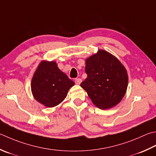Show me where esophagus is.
<instances>
[{"instance_id": "esophagus-1", "label": "esophagus", "mask_w": 156, "mask_h": 156, "mask_svg": "<svg viewBox=\"0 0 156 156\" xmlns=\"http://www.w3.org/2000/svg\"><path fill=\"white\" fill-rule=\"evenodd\" d=\"M81 82H82V79H80V78H76L75 79V83L76 84H78V85L80 84Z\"/></svg>"}]
</instances>
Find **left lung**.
Wrapping results in <instances>:
<instances>
[{"instance_id":"obj_1","label":"left lung","mask_w":156,"mask_h":156,"mask_svg":"<svg viewBox=\"0 0 156 156\" xmlns=\"http://www.w3.org/2000/svg\"><path fill=\"white\" fill-rule=\"evenodd\" d=\"M87 78L80 84L94 105L101 109L114 108L126 94L129 77L125 67L105 50L86 59Z\"/></svg>"}]
</instances>
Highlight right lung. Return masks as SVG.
Returning a JSON list of instances; mask_svg holds the SVG:
<instances>
[{"label": "right lung", "mask_w": 156, "mask_h": 156, "mask_svg": "<svg viewBox=\"0 0 156 156\" xmlns=\"http://www.w3.org/2000/svg\"><path fill=\"white\" fill-rule=\"evenodd\" d=\"M74 82L61 71L55 61L43 60L39 63L31 82V90L38 102L53 108L66 99Z\"/></svg>", "instance_id": "1"}]
</instances>
